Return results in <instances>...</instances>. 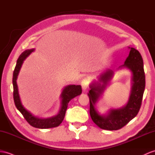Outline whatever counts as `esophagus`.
I'll return each mask as SVG.
<instances>
[{
  "mask_svg": "<svg viewBox=\"0 0 155 155\" xmlns=\"http://www.w3.org/2000/svg\"><path fill=\"white\" fill-rule=\"evenodd\" d=\"M89 84V81L88 80V79L84 78V80H82L81 83V87H82V89H83L85 90L88 87Z\"/></svg>",
  "mask_w": 155,
  "mask_h": 155,
  "instance_id": "34e87169",
  "label": "esophagus"
}]
</instances>
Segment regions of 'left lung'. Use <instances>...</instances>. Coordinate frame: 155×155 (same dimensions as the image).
Instances as JSON below:
<instances>
[{"instance_id": "1", "label": "left lung", "mask_w": 155, "mask_h": 155, "mask_svg": "<svg viewBox=\"0 0 155 155\" xmlns=\"http://www.w3.org/2000/svg\"><path fill=\"white\" fill-rule=\"evenodd\" d=\"M130 48V54L124 64L120 68H126L132 73V86L131 94L127 104L118 109H111L107 115H101L95 106L100 96L103 94L114 71L107 70L100 75V82H94L90 85L88 93L90 102V116L93 122L103 130H118L121 129L137 116L141 108L143 93L145 87V75L143 68V61L141 54L134 48Z\"/></svg>"}]
</instances>
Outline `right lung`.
<instances>
[{"mask_svg":"<svg viewBox=\"0 0 155 155\" xmlns=\"http://www.w3.org/2000/svg\"><path fill=\"white\" fill-rule=\"evenodd\" d=\"M34 51H35V49L33 48L25 51L19 56L17 60L16 65L14 70L12 78L14 89L13 97L14 103L18 110L21 113V114L23 115L26 121L31 126L36 128H41V129H47V128L57 127L62 123L64 118L68 104L70 101L75 97L80 95L81 93V85H69L65 87L62 91L61 95H60V97L62 99L61 107H60L58 114L56 116L48 118H41L33 115L31 112L26 110L21 103L18 93L16 80L19 71H20L22 64L24 62V60Z\"/></svg>","mask_w":155,"mask_h":155,"instance_id":"right-lung-1","label":"right lung"}]
</instances>
